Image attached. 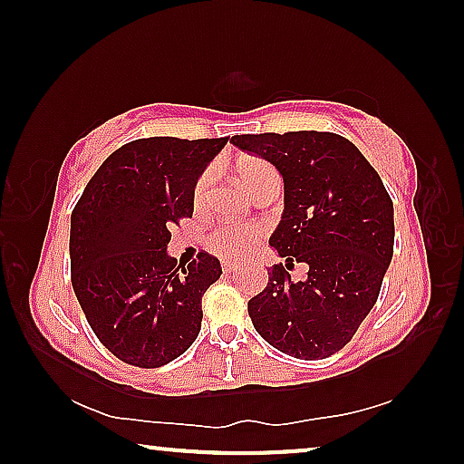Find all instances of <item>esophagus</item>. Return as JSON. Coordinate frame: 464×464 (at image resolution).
Returning <instances> with one entry per match:
<instances>
[{"label":"esophagus","mask_w":464,"mask_h":464,"mask_svg":"<svg viewBox=\"0 0 464 464\" xmlns=\"http://www.w3.org/2000/svg\"><path fill=\"white\" fill-rule=\"evenodd\" d=\"M223 272H225V274H233V272H237V264H229V262H225V264H223Z\"/></svg>","instance_id":"34e87169"}]
</instances>
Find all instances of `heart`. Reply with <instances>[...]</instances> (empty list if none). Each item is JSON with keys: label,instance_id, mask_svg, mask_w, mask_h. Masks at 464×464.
Returning <instances> with one entry per match:
<instances>
[{"label": "heart", "instance_id": "heart-1", "mask_svg": "<svg viewBox=\"0 0 464 464\" xmlns=\"http://www.w3.org/2000/svg\"><path fill=\"white\" fill-rule=\"evenodd\" d=\"M239 178L243 186L254 194L266 179L276 178V169H274L268 161L251 157L239 168ZM217 184V171L215 168L202 169L198 178L194 179L192 186V204L196 210H204L208 207L210 196H213ZM262 239V229L254 225H218L208 233L207 246L208 249L217 254L218 257L229 262H239L243 257L251 254V249L257 246Z\"/></svg>", "mask_w": 464, "mask_h": 464}]
</instances>
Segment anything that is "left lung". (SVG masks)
Instances as JSON below:
<instances>
[{
	"label": "left lung",
	"mask_w": 464,
	"mask_h": 464,
	"mask_svg": "<svg viewBox=\"0 0 464 464\" xmlns=\"http://www.w3.org/2000/svg\"><path fill=\"white\" fill-rule=\"evenodd\" d=\"M231 143L270 161L285 179V213L270 246L310 266L289 280L268 270V286L247 303L256 332L301 360L340 352L374 307L392 257V200L352 140L335 132L235 135Z\"/></svg>",
	"instance_id": "obj_1"
}]
</instances>
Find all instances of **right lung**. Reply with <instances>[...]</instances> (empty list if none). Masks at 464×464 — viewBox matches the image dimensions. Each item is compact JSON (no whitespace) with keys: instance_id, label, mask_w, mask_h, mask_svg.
Here are the masks:
<instances>
[{"instance_id":"obj_1","label":"right lung","mask_w":464,"mask_h":464,"mask_svg":"<svg viewBox=\"0 0 464 464\" xmlns=\"http://www.w3.org/2000/svg\"><path fill=\"white\" fill-rule=\"evenodd\" d=\"M221 139H137L102 163L72 213V285L98 340L130 366L157 368L190 348L202 295L221 264L200 251L168 256L171 229L192 217V186Z\"/></svg>"}]
</instances>
